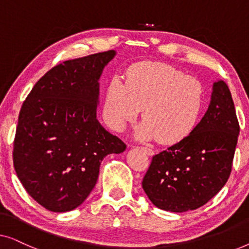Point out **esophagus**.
<instances>
[{
    "instance_id": "34e87169",
    "label": "esophagus",
    "mask_w": 249,
    "mask_h": 249,
    "mask_svg": "<svg viewBox=\"0 0 249 249\" xmlns=\"http://www.w3.org/2000/svg\"><path fill=\"white\" fill-rule=\"evenodd\" d=\"M141 149H142V152L145 153L146 155H148V156H153V155H154V151H153L152 148H149V147H142V146Z\"/></svg>"
}]
</instances>
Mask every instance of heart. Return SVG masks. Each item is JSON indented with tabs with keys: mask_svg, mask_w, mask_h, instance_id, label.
Returning a JSON list of instances; mask_svg holds the SVG:
<instances>
[{
	"mask_svg": "<svg viewBox=\"0 0 249 249\" xmlns=\"http://www.w3.org/2000/svg\"><path fill=\"white\" fill-rule=\"evenodd\" d=\"M205 105L203 85L169 64L141 62L128 70L125 83L115 77L107 88L103 114L120 131L142 108L136 136L163 144L183 141L198 124Z\"/></svg>",
	"mask_w": 249,
	"mask_h": 249,
	"instance_id": "obj_1",
	"label": "heart"
}]
</instances>
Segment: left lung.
I'll return each instance as SVG.
<instances>
[{
    "mask_svg": "<svg viewBox=\"0 0 249 249\" xmlns=\"http://www.w3.org/2000/svg\"><path fill=\"white\" fill-rule=\"evenodd\" d=\"M239 124L229 87L215 80L209 107L192 134L153 156L142 189L159 209L182 213L213 198L229 179Z\"/></svg>",
    "mask_w": 249,
    "mask_h": 249,
    "instance_id": "8db88e82",
    "label": "left lung"
}]
</instances>
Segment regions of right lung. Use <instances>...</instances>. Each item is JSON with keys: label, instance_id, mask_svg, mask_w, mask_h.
Returning <instances> with one entry per match:
<instances>
[{"label": "right lung", "instance_id": "1", "mask_svg": "<svg viewBox=\"0 0 249 249\" xmlns=\"http://www.w3.org/2000/svg\"><path fill=\"white\" fill-rule=\"evenodd\" d=\"M115 55L107 51L52 68L23 102L13 164L27 193L46 210L63 213L81 205L105 156L125 151L96 118L101 76Z\"/></svg>", "mask_w": 249, "mask_h": 249}]
</instances>
